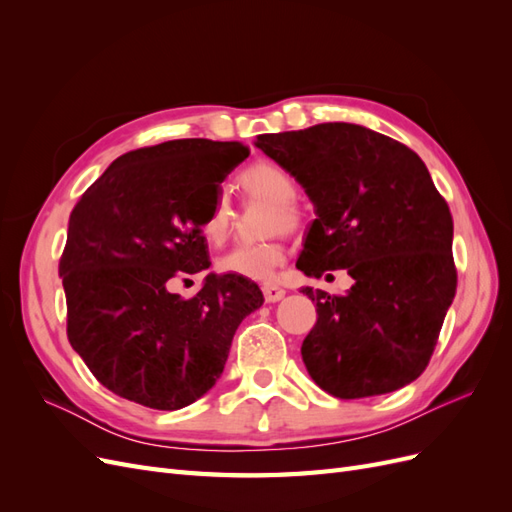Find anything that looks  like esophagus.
<instances>
[{
    "instance_id": "34e87169",
    "label": "esophagus",
    "mask_w": 512,
    "mask_h": 512,
    "mask_svg": "<svg viewBox=\"0 0 512 512\" xmlns=\"http://www.w3.org/2000/svg\"><path fill=\"white\" fill-rule=\"evenodd\" d=\"M262 292H265L267 303H277V301H282L286 297V290L280 288V286H273V284H267L265 288H262Z\"/></svg>"
}]
</instances>
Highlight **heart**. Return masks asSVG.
Segmentation results:
<instances>
[{"label":"heart","mask_w":512,"mask_h":512,"mask_svg":"<svg viewBox=\"0 0 512 512\" xmlns=\"http://www.w3.org/2000/svg\"><path fill=\"white\" fill-rule=\"evenodd\" d=\"M239 183L245 192L258 198H265L271 203L269 211V228H292L299 222V211L294 207L292 198L297 194V183L275 162H254L241 170ZM230 224V211L224 198H215L209 213L203 220V235L211 243L224 241ZM286 250L280 241H262L252 245L232 247L218 260V269L226 275L243 277V280L265 282L271 280L273 271L282 265Z\"/></svg>","instance_id":"1"}]
</instances>
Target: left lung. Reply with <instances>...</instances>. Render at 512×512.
<instances>
[{"instance_id": "8db88e82", "label": "left lung", "mask_w": 512, "mask_h": 512, "mask_svg": "<svg viewBox=\"0 0 512 512\" xmlns=\"http://www.w3.org/2000/svg\"><path fill=\"white\" fill-rule=\"evenodd\" d=\"M312 200L297 269H346L335 297L305 286L318 320L301 356L312 380L339 399L401 389L423 374L455 299L453 218L425 162L356 123L260 134L254 143Z\"/></svg>"}]
</instances>
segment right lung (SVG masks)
I'll return each mask as SVG.
<instances>
[{
	"label": "right lung",
	"mask_w": 512,
	"mask_h": 512,
	"mask_svg": "<svg viewBox=\"0 0 512 512\" xmlns=\"http://www.w3.org/2000/svg\"><path fill=\"white\" fill-rule=\"evenodd\" d=\"M247 156L207 138L136 149L72 209L59 262L68 339L108 391L179 410L222 376L241 320L265 303L260 288L215 273L192 299L170 286L211 267L203 220Z\"/></svg>",
	"instance_id": "1"
}]
</instances>
